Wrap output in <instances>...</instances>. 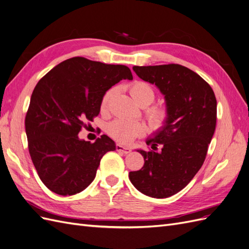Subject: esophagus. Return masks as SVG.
<instances>
[{"label": "esophagus", "mask_w": 249, "mask_h": 249, "mask_svg": "<svg viewBox=\"0 0 249 249\" xmlns=\"http://www.w3.org/2000/svg\"><path fill=\"white\" fill-rule=\"evenodd\" d=\"M116 149H117V151L122 152V153H124V154H128V153H130V152H131V149H130V148L124 147V146H122V145H120V143H118V145L116 146Z\"/></svg>", "instance_id": "34e87169"}]
</instances>
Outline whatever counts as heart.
I'll return each mask as SVG.
<instances>
[{"mask_svg":"<svg viewBox=\"0 0 249 249\" xmlns=\"http://www.w3.org/2000/svg\"><path fill=\"white\" fill-rule=\"evenodd\" d=\"M127 89L133 100L142 107H149L156 99V92L153 89V87L146 82L135 81L130 85H128ZM115 93L116 89L111 88V89L107 90L103 94L100 101L101 111L107 110ZM145 115L151 126L156 128V129H160V128L164 127L168 119H170L168 109L162 106H153L147 107L145 109ZM107 131L111 138L116 141L123 143H128L132 142L135 138H139V136L145 134L147 128L145 124L141 122H128L125 121V120H115V121L108 125Z\"/></svg>","mask_w":249,"mask_h":249,"instance_id":"heart-1","label":"heart"}]
</instances>
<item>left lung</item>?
Masks as SVG:
<instances>
[{
  "instance_id": "left-lung-1",
  "label": "left lung",
  "mask_w": 249,
  "mask_h": 249,
  "mask_svg": "<svg viewBox=\"0 0 249 249\" xmlns=\"http://www.w3.org/2000/svg\"><path fill=\"white\" fill-rule=\"evenodd\" d=\"M142 81L155 84L165 98L170 119L153 139L151 149L138 150L145 163L129 179L151 197L172 196L185 187L202 167L216 127L217 102L210 85L179 64L133 66ZM162 148L157 152L158 147Z\"/></svg>"
}]
</instances>
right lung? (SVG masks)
<instances>
[{"mask_svg": "<svg viewBox=\"0 0 249 249\" xmlns=\"http://www.w3.org/2000/svg\"><path fill=\"white\" fill-rule=\"evenodd\" d=\"M132 78L127 66L74 57L38 82L25 126L31 159L50 190L72 196L92 183L102 156L116 145L106 134L91 142L79 140L78 133L99 115L103 94L122 79Z\"/></svg>", "mask_w": 249, "mask_h": 249, "instance_id": "1", "label": "right lung"}]
</instances>
